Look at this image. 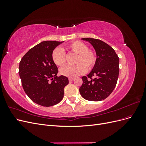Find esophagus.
<instances>
[{
  "mask_svg": "<svg viewBox=\"0 0 146 146\" xmlns=\"http://www.w3.org/2000/svg\"><path fill=\"white\" fill-rule=\"evenodd\" d=\"M74 78H69V82H72V81H73L74 80Z\"/></svg>",
  "mask_w": 146,
  "mask_h": 146,
  "instance_id": "esophagus-1",
  "label": "esophagus"
}]
</instances>
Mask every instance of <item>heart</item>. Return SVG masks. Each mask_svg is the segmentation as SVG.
<instances>
[{"label": "heart", "instance_id": "b5f03b06", "mask_svg": "<svg viewBox=\"0 0 146 146\" xmlns=\"http://www.w3.org/2000/svg\"><path fill=\"white\" fill-rule=\"evenodd\" d=\"M66 49L68 52L76 54L74 66H66L60 69V74L64 76L73 78L90 70L93 68L97 61V55L94 50L88 48L85 43L76 41L66 45ZM52 58L54 63L62 66L66 63V54L61 48L57 47L53 50Z\"/></svg>", "mask_w": 146, "mask_h": 146}]
</instances>
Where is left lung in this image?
<instances>
[{
  "label": "left lung",
  "instance_id": "1",
  "mask_svg": "<svg viewBox=\"0 0 146 146\" xmlns=\"http://www.w3.org/2000/svg\"><path fill=\"white\" fill-rule=\"evenodd\" d=\"M96 52L97 61L87 77H82L79 89L83 98L90 101H100L111 94L115 88L119 72V58L113 48L100 39L84 38Z\"/></svg>",
  "mask_w": 146,
  "mask_h": 146
}]
</instances>
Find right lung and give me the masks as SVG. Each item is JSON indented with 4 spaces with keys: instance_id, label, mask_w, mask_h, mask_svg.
Instances as JSON below:
<instances>
[{
    "instance_id": "right-lung-1",
    "label": "right lung",
    "mask_w": 146,
    "mask_h": 146,
    "mask_svg": "<svg viewBox=\"0 0 146 146\" xmlns=\"http://www.w3.org/2000/svg\"><path fill=\"white\" fill-rule=\"evenodd\" d=\"M62 42L45 41L32 47L22 58L19 74L25 92L33 102L43 107L58 104L64 96L68 77H58L52 52Z\"/></svg>"
}]
</instances>
